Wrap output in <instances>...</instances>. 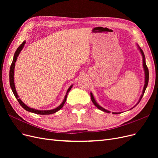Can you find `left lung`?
<instances>
[{
  "label": "left lung",
  "instance_id": "1",
  "mask_svg": "<svg viewBox=\"0 0 158 158\" xmlns=\"http://www.w3.org/2000/svg\"><path fill=\"white\" fill-rule=\"evenodd\" d=\"M136 45H137V47H138V49H139V51H140V53H141V55H142V62H143V68H144V74H145V81H144V88H143V90H142V95H141V96H140V99H139V100H138V103L135 105V106H134L132 108H131V109H133L134 107H136L137 105L138 104V103H139L140 102V100H141V99L142 98V97H143V95H144V92H145V91H146V88H147V86H148V80H149V71H148V67H147V66H146V59H145V55H144V52H143V51H142V49L140 48V47H139V45H138V44H136ZM90 96H91V99H92V102H93V103L95 105V106L96 107H98L99 109H100L101 110V111H104V112H106V113H111L109 111H108V110H107V109H104L103 107H101L99 106V105L96 102V101H95V98H94V95H93V94L92 93V92H90ZM113 114H119V113H121V112H119V113H115V112H113L112 113Z\"/></svg>",
  "mask_w": 158,
  "mask_h": 158
}]
</instances>
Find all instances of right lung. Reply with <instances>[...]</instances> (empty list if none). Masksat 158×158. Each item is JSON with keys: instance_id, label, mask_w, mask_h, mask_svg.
I'll return each instance as SVG.
<instances>
[{"instance_id": "1", "label": "right lung", "mask_w": 158, "mask_h": 158, "mask_svg": "<svg viewBox=\"0 0 158 158\" xmlns=\"http://www.w3.org/2000/svg\"><path fill=\"white\" fill-rule=\"evenodd\" d=\"M26 41H23L22 44L18 47V48L16 49L15 53H14V58H13V60H12V63L11 64L10 66V73H9V80H10V88L12 90V92L14 95V96L16 97V98L17 99V100L18 101L19 103L20 104V106L24 109L25 110H26L27 111H29V112H31L33 113H35V114H51L52 113H55L56 111H58L59 110H60L62 107H63L64 103L66 102V98H67V95L69 94V92H70V90L71 89L72 87L73 86V84L71 85L70 86L67 92H66V94L64 96V100L63 102H62V103L59 106H58L57 107L53 109H51V110H37L35 109H33L31 108L30 107H28L27 106L23 103L22 100L19 98L18 95L17 94V92L16 90V87H15V84H14V68H15V63L17 60L18 59V55H20L21 51L22 50V49L23 48V47H24V45L26 44Z\"/></svg>"}]
</instances>
